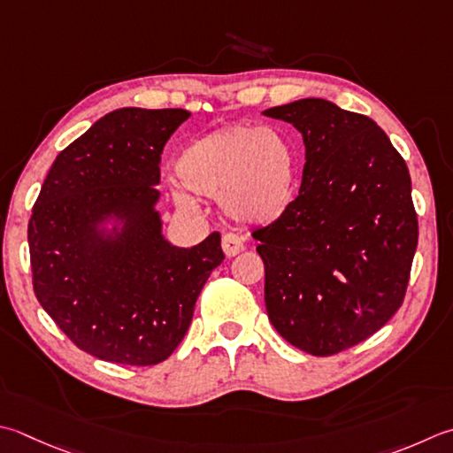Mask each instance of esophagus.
Returning a JSON list of instances; mask_svg holds the SVG:
<instances>
[{"mask_svg": "<svg viewBox=\"0 0 453 453\" xmlns=\"http://www.w3.org/2000/svg\"><path fill=\"white\" fill-rule=\"evenodd\" d=\"M221 250H224L227 257H235L243 251V239L235 234H226L221 237Z\"/></svg>", "mask_w": 453, "mask_h": 453, "instance_id": "esophagus-1", "label": "esophagus"}]
</instances>
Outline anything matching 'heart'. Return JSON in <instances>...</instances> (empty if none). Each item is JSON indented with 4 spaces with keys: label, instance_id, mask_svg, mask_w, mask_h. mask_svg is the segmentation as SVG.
<instances>
[{
    "label": "heart",
    "instance_id": "b5f03b06",
    "mask_svg": "<svg viewBox=\"0 0 453 453\" xmlns=\"http://www.w3.org/2000/svg\"><path fill=\"white\" fill-rule=\"evenodd\" d=\"M174 200L194 206L192 194L219 198L226 216L239 224H269L296 194L298 153L285 133L235 123L200 137L176 161Z\"/></svg>",
    "mask_w": 453,
    "mask_h": 453
}]
</instances>
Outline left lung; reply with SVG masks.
<instances>
[{
	"mask_svg": "<svg viewBox=\"0 0 453 453\" xmlns=\"http://www.w3.org/2000/svg\"><path fill=\"white\" fill-rule=\"evenodd\" d=\"M303 133L298 196L255 229L265 306L282 338L327 357L380 330L401 308L418 219L404 158L377 123L306 97L263 111Z\"/></svg>",
	"mask_w": 453,
	"mask_h": 453,
	"instance_id": "obj_1",
	"label": "left lung"
}]
</instances>
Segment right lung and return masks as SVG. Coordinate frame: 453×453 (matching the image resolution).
I'll return each instance as SVG.
<instances>
[{"mask_svg":"<svg viewBox=\"0 0 453 453\" xmlns=\"http://www.w3.org/2000/svg\"><path fill=\"white\" fill-rule=\"evenodd\" d=\"M186 110L121 108L60 150L29 219L35 296L76 348L147 367L188 332L221 237L182 250L161 234L155 210L161 155ZM122 224L111 234L105 219Z\"/></svg>","mask_w":453,"mask_h":453,"instance_id":"obj_1","label":"right lung"}]
</instances>
